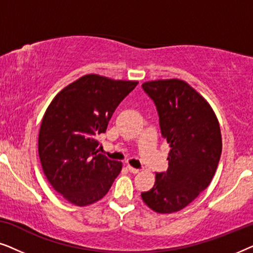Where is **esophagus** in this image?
Returning a JSON list of instances; mask_svg holds the SVG:
<instances>
[{
	"instance_id": "34e87169",
	"label": "esophagus",
	"mask_w": 253,
	"mask_h": 253,
	"mask_svg": "<svg viewBox=\"0 0 253 253\" xmlns=\"http://www.w3.org/2000/svg\"><path fill=\"white\" fill-rule=\"evenodd\" d=\"M126 168H127V170H129L130 172H132V174H137V172H139V169L134 168V167H132V166H130V165H127Z\"/></svg>"
}]
</instances>
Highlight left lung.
<instances>
[{"instance_id":"obj_1","label":"left lung","mask_w":253,"mask_h":253,"mask_svg":"<svg viewBox=\"0 0 253 253\" xmlns=\"http://www.w3.org/2000/svg\"><path fill=\"white\" fill-rule=\"evenodd\" d=\"M141 87L157 107L161 134L170 146L167 171L157 172L154 186L141 198L158 213L177 212L215 174L222 151L219 122L209 102L188 83L165 79Z\"/></svg>"}]
</instances>
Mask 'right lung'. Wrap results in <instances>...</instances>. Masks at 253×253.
I'll list each match as a JSON object with an SVG mask.
<instances>
[{
    "instance_id": "obj_1",
    "label": "right lung",
    "mask_w": 253,
    "mask_h": 253,
    "mask_svg": "<svg viewBox=\"0 0 253 253\" xmlns=\"http://www.w3.org/2000/svg\"><path fill=\"white\" fill-rule=\"evenodd\" d=\"M138 82L86 75L64 87L44 113L39 157L51 186L68 202L86 206L109 191L122 164L99 153L96 136L105 133L117 106Z\"/></svg>"
}]
</instances>
